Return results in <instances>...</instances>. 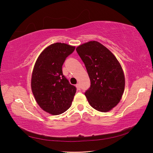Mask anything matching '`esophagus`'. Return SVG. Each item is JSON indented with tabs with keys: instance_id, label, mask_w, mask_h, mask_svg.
Returning <instances> with one entry per match:
<instances>
[{
	"instance_id": "34e87169",
	"label": "esophagus",
	"mask_w": 153,
	"mask_h": 153,
	"mask_svg": "<svg viewBox=\"0 0 153 153\" xmlns=\"http://www.w3.org/2000/svg\"><path fill=\"white\" fill-rule=\"evenodd\" d=\"M76 89H77V90H80V85L78 84H77L76 85Z\"/></svg>"
}]
</instances>
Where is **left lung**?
I'll return each instance as SVG.
<instances>
[{
	"instance_id": "obj_1",
	"label": "left lung",
	"mask_w": 153,
	"mask_h": 153,
	"mask_svg": "<svg viewBox=\"0 0 153 153\" xmlns=\"http://www.w3.org/2000/svg\"><path fill=\"white\" fill-rule=\"evenodd\" d=\"M90 78L85 95L90 105L107 112L121 101L125 87L124 74L117 58L104 45L91 41L76 47Z\"/></svg>"
}]
</instances>
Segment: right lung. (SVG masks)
<instances>
[{"label":"right lung","mask_w":153,"mask_h":153,"mask_svg":"<svg viewBox=\"0 0 153 153\" xmlns=\"http://www.w3.org/2000/svg\"><path fill=\"white\" fill-rule=\"evenodd\" d=\"M75 49L66 43H53L42 51L34 64L32 94L40 108L50 114H61L72 104L76 89L63 75L62 66Z\"/></svg>","instance_id":"obj_1"}]
</instances>
